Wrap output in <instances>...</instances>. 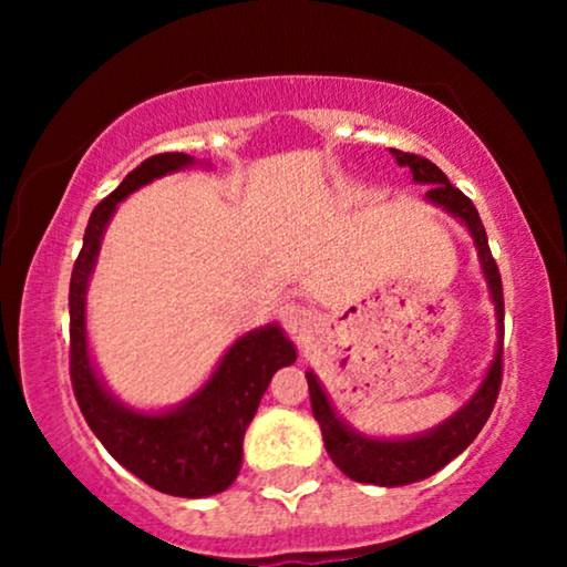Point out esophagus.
Wrapping results in <instances>:
<instances>
[{
	"instance_id": "1",
	"label": "esophagus",
	"mask_w": 567,
	"mask_h": 567,
	"mask_svg": "<svg viewBox=\"0 0 567 567\" xmlns=\"http://www.w3.org/2000/svg\"><path fill=\"white\" fill-rule=\"evenodd\" d=\"M278 317H281L284 328L291 332V336H307V332H312L315 328V317L312 312H309L307 307L297 305V301H291V305H284L281 312H278Z\"/></svg>"
}]
</instances>
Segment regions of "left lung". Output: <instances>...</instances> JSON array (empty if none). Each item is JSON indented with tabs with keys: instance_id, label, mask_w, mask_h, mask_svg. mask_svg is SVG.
Instances as JSON below:
<instances>
[{
	"instance_id": "1",
	"label": "left lung",
	"mask_w": 567,
	"mask_h": 567,
	"mask_svg": "<svg viewBox=\"0 0 567 567\" xmlns=\"http://www.w3.org/2000/svg\"><path fill=\"white\" fill-rule=\"evenodd\" d=\"M392 157L398 159L400 167H408L413 173V181L421 185H431L425 193V200L433 206L444 208L452 214L456 221L467 227L472 243H475L480 268L487 281V293L495 307V330H498V343H495V353L491 367H487L483 382L475 390V394L449 415L444 423L433 425L431 431L415 433L408 439H377L367 436V433L355 431L353 425L346 423V417L338 415L332 408L328 392L322 390L320 379L315 371H307L309 382V400H312L315 421L320 423L324 449H328L330 460L336 467L348 475L355 483L382 485V487H398L410 485L417 480H425L436 475L441 467H446L454 456H460L467 449L487 417L493 413L495 400H498L501 390V371H503V286L501 274L495 266L491 247H487V235L480 214L472 200L464 196L460 188L449 183V177L433 165V162L417 157V154H408L400 150H390Z\"/></svg>"
}]
</instances>
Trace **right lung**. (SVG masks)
<instances>
[{
    "label": "right lung",
    "mask_w": 567,
    "mask_h": 567,
    "mask_svg": "<svg viewBox=\"0 0 567 567\" xmlns=\"http://www.w3.org/2000/svg\"><path fill=\"white\" fill-rule=\"evenodd\" d=\"M198 165L190 154H154L100 200L84 229L82 252L69 284L72 386L84 421L111 456L154 491L177 498H206L235 483L243 467V439L258 413L270 377L297 361V348L278 322L245 332L227 348L214 374L167 410H136L107 390L90 355L87 289L103 235L115 208L159 177Z\"/></svg>",
    "instance_id": "obj_1"
}]
</instances>
